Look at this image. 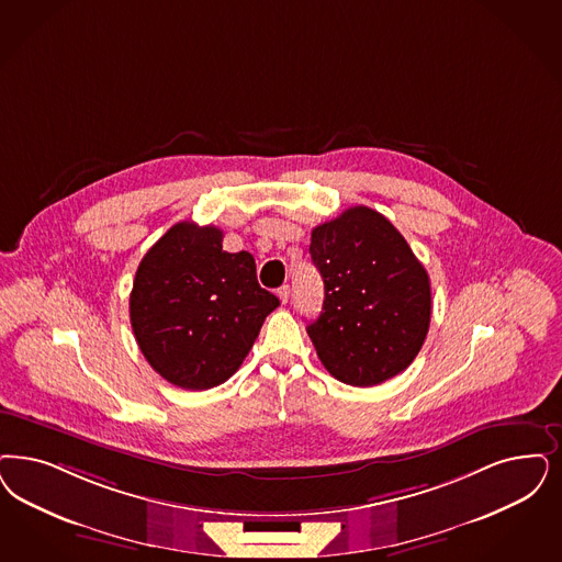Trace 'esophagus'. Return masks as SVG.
I'll return each mask as SVG.
<instances>
[{
    "instance_id": "obj_1",
    "label": "esophagus",
    "mask_w": 562,
    "mask_h": 562,
    "mask_svg": "<svg viewBox=\"0 0 562 562\" xmlns=\"http://www.w3.org/2000/svg\"><path fill=\"white\" fill-rule=\"evenodd\" d=\"M278 296H280L282 303H289V299H291V286H289V284L280 286V289H278Z\"/></svg>"
}]
</instances>
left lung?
<instances>
[{"label":"left lung","mask_w":562,"mask_h":562,"mask_svg":"<svg viewBox=\"0 0 562 562\" xmlns=\"http://www.w3.org/2000/svg\"><path fill=\"white\" fill-rule=\"evenodd\" d=\"M310 252L326 299L307 334L324 368L359 387L405 371L426 340L431 291L403 234L357 205L313 228Z\"/></svg>","instance_id":"obj_1"}]
</instances>
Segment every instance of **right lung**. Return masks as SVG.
Here are the masks:
<instances>
[{
  "instance_id": "obj_1",
  "label": "right lung",
  "mask_w": 562,
  "mask_h": 562,
  "mask_svg": "<svg viewBox=\"0 0 562 562\" xmlns=\"http://www.w3.org/2000/svg\"><path fill=\"white\" fill-rule=\"evenodd\" d=\"M215 226L178 222L138 263L131 326L149 366L170 384H224L280 305L259 286L251 252L222 249Z\"/></svg>"
}]
</instances>
